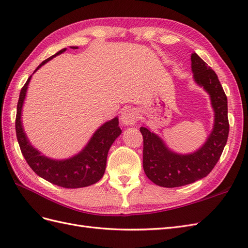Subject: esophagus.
Wrapping results in <instances>:
<instances>
[{
  "label": "esophagus",
  "mask_w": 248,
  "mask_h": 248,
  "mask_svg": "<svg viewBox=\"0 0 248 248\" xmlns=\"http://www.w3.org/2000/svg\"><path fill=\"white\" fill-rule=\"evenodd\" d=\"M139 119V112L134 108H127L122 111L121 115V121L124 125H133L137 123Z\"/></svg>",
  "instance_id": "esophagus-1"
}]
</instances>
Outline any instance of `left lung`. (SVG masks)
I'll return each instance as SVG.
<instances>
[{"mask_svg": "<svg viewBox=\"0 0 248 248\" xmlns=\"http://www.w3.org/2000/svg\"><path fill=\"white\" fill-rule=\"evenodd\" d=\"M191 70L197 84L210 95L215 114L213 130L204 146L191 154H177L155 133L146 127L140 128L144 139L145 174L156 185L168 188L190 184L206 177L219 160L229 137L228 99L216 73L196 52L191 54Z\"/></svg>", "mask_w": 248, "mask_h": 248, "instance_id": "1", "label": "left lung"}]
</instances>
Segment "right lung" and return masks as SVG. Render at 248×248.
Returning a JSON list of instances; mask_svg holds the SVG:
<instances>
[{
    "label": "right lung",
    "mask_w": 248,
    "mask_h": 248,
    "mask_svg": "<svg viewBox=\"0 0 248 248\" xmlns=\"http://www.w3.org/2000/svg\"><path fill=\"white\" fill-rule=\"evenodd\" d=\"M71 48H78L77 46H70ZM66 48L58 51L56 55L49 57L43 61L34 72L38 70L42 65L48 62L56 56L62 54ZM32 76L28 78L25 86L21 88L19 99L17 102V111L16 119V138L19 144L20 151L24 155L30 166L37 175L46 179V181L65 187V188H79L86 187L98 182L102 178L107 167L108 153L112 142L121 134L122 130L119 127L118 118H114L110 121L104 123L100 128L97 129L87 146L81 151L65 160H54L41 155L38 150L33 148L27 139L26 133L21 124V108L28 85Z\"/></svg>",
    "instance_id": "1"
}]
</instances>
